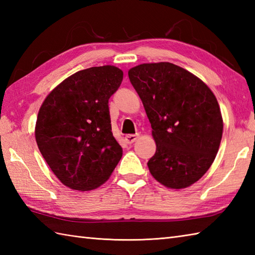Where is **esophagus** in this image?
Returning <instances> with one entry per match:
<instances>
[{"label":"esophagus","mask_w":255,"mask_h":255,"mask_svg":"<svg viewBox=\"0 0 255 255\" xmlns=\"http://www.w3.org/2000/svg\"><path fill=\"white\" fill-rule=\"evenodd\" d=\"M138 137H139L138 133H136V134H128V136L125 137V140H126L127 143L131 144V143H133L134 141H136V140L138 139Z\"/></svg>","instance_id":"esophagus-1"}]
</instances>
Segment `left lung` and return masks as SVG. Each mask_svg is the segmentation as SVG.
<instances>
[{
    "instance_id": "left-lung-1",
    "label": "left lung",
    "mask_w": 255,
    "mask_h": 255,
    "mask_svg": "<svg viewBox=\"0 0 255 255\" xmlns=\"http://www.w3.org/2000/svg\"><path fill=\"white\" fill-rule=\"evenodd\" d=\"M128 77L156 144L148 162L151 175L169 188L191 186L213 164L223 137L215 94L196 75L170 62L139 64Z\"/></svg>"
}]
</instances>
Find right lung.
Returning <instances> with one entry per match:
<instances>
[{
  "mask_svg": "<svg viewBox=\"0 0 255 255\" xmlns=\"http://www.w3.org/2000/svg\"><path fill=\"white\" fill-rule=\"evenodd\" d=\"M123 75L114 66L81 70L42 102L36 142L51 171L69 188L84 192L100 187L122 159L123 148L112 132L108 100Z\"/></svg>",
  "mask_w": 255,
  "mask_h": 255,
  "instance_id": "add662e5",
  "label": "right lung"
}]
</instances>
